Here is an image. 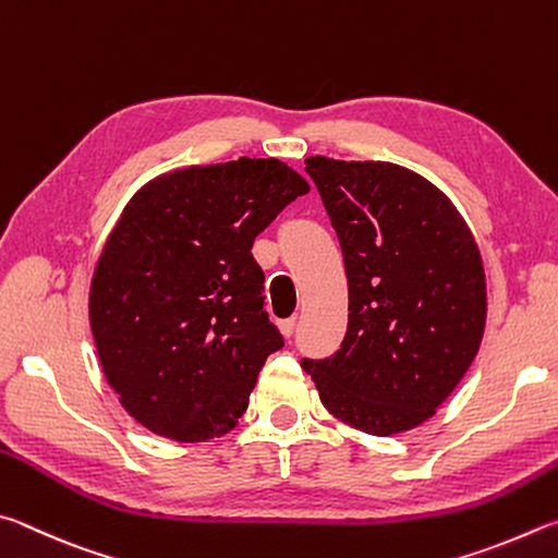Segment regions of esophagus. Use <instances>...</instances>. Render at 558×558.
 Listing matches in <instances>:
<instances>
[{
    "label": "esophagus",
    "instance_id": "1",
    "mask_svg": "<svg viewBox=\"0 0 558 558\" xmlns=\"http://www.w3.org/2000/svg\"><path fill=\"white\" fill-rule=\"evenodd\" d=\"M279 328H281V333H284V338H291V336H294V330H296V316H291V318H287V320H281Z\"/></svg>",
    "mask_w": 558,
    "mask_h": 558
}]
</instances>
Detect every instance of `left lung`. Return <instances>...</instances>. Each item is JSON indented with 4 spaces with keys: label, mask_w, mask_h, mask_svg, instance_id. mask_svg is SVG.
<instances>
[{
    "label": "left lung",
    "mask_w": 558,
    "mask_h": 558,
    "mask_svg": "<svg viewBox=\"0 0 558 558\" xmlns=\"http://www.w3.org/2000/svg\"><path fill=\"white\" fill-rule=\"evenodd\" d=\"M348 274L336 355L301 360L340 422L402 434L436 414L481 348L483 257L463 215L424 175L389 161L308 156Z\"/></svg>",
    "instance_id": "left-lung-1"
}]
</instances>
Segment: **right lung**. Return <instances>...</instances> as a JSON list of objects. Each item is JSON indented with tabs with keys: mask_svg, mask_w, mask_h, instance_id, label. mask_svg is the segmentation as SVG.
Listing matches in <instances>:
<instances>
[{
	"mask_svg": "<svg viewBox=\"0 0 558 558\" xmlns=\"http://www.w3.org/2000/svg\"><path fill=\"white\" fill-rule=\"evenodd\" d=\"M311 191L279 159L185 166L124 205L90 281V328L126 414L181 444L238 426L284 338L264 311L252 242Z\"/></svg>",
	"mask_w": 558,
	"mask_h": 558,
	"instance_id": "1",
	"label": "right lung"
}]
</instances>
